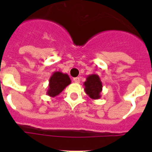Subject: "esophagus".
I'll return each instance as SVG.
<instances>
[{"mask_svg": "<svg viewBox=\"0 0 152 152\" xmlns=\"http://www.w3.org/2000/svg\"><path fill=\"white\" fill-rule=\"evenodd\" d=\"M73 80L75 83H77V84H78V83H80V77H75V78L73 79Z\"/></svg>", "mask_w": 152, "mask_h": 152, "instance_id": "34e87169", "label": "esophagus"}]
</instances>
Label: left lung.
I'll return each instance as SVG.
<instances>
[{"mask_svg":"<svg viewBox=\"0 0 152 152\" xmlns=\"http://www.w3.org/2000/svg\"><path fill=\"white\" fill-rule=\"evenodd\" d=\"M84 91L91 99L98 100L101 97L103 84L97 75H88L84 83Z\"/></svg>","mask_w":152,"mask_h":152,"instance_id":"1","label":"left lung"}]
</instances>
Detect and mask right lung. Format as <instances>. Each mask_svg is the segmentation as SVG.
<instances>
[{
	"label": "right lung",
	"mask_w": 152,
	"mask_h": 152,
	"mask_svg": "<svg viewBox=\"0 0 152 152\" xmlns=\"http://www.w3.org/2000/svg\"><path fill=\"white\" fill-rule=\"evenodd\" d=\"M49 88L46 94L51 97H55L61 94V91L71 84L72 80L67 74L55 72L49 78Z\"/></svg>",
	"instance_id": "obj_1"
}]
</instances>
